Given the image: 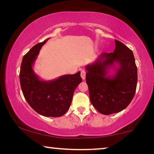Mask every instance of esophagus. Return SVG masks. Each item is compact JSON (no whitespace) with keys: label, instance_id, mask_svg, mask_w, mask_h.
<instances>
[{"label":"esophagus","instance_id":"esophagus-1","mask_svg":"<svg viewBox=\"0 0 154 154\" xmlns=\"http://www.w3.org/2000/svg\"><path fill=\"white\" fill-rule=\"evenodd\" d=\"M85 73H86V72H85V71H82V72H81V77H82L83 80H84L85 79Z\"/></svg>","mask_w":154,"mask_h":154}]
</instances>
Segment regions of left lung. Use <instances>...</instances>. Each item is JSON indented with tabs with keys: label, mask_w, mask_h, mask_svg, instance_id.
<instances>
[{
	"label": "left lung",
	"mask_w": 154,
	"mask_h": 154,
	"mask_svg": "<svg viewBox=\"0 0 154 154\" xmlns=\"http://www.w3.org/2000/svg\"><path fill=\"white\" fill-rule=\"evenodd\" d=\"M115 43L113 52L103 53L94 63L85 66L90 101L96 110L104 115L126 109L134 98L137 84L133 53L120 41L115 40ZM111 67L116 72L110 75L108 72Z\"/></svg>",
	"instance_id": "obj_1"
}]
</instances>
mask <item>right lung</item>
Here are the masks:
<instances>
[{
	"label": "right lung",
	"instance_id": "right-lung-1",
	"mask_svg": "<svg viewBox=\"0 0 154 154\" xmlns=\"http://www.w3.org/2000/svg\"><path fill=\"white\" fill-rule=\"evenodd\" d=\"M49 38L33 46L23 57L20 81L26 100L36 113L45 117L57 118L63 116L69 109L75 88L82 79L80 71L51 81L41 80L35 73L33 64L41 48Z\"/></svg>",
	"mask_w": 154,
	"mask_h": 154
}]
</instances>
